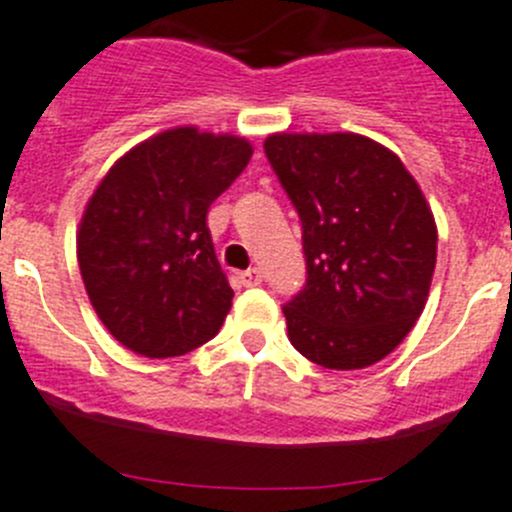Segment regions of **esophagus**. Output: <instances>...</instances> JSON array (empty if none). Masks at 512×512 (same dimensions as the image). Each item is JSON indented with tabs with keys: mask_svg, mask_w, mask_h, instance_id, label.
<instances>
[{
	"mask_svg": "<svg viewBox=\"0 0 512 512\" xmlns=\"http://www.w3.org/2000/svg\"><path fill=\"white\" fill-rule=\"evenodd\" d=\"M240 283L245 285V288H257V285L262 283V272L257 270V267H250V270L240 272Z\"/></svg>",
	"mask_w": 512,
	"mask_h": 512,
	"instance_id": "34e87169",
	"label": "esophagus"
}]
</instances>
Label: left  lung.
Returning <instances> with one entry per match:
<instances>
[{
    "label": "left lung",
    "mask_w": 512,
    "mask_h": 512,
    "mask_svg": "<svg viewBox=\"0 0 512 512\" xmlns=\"http://www.w3.org/2000/svg\"><path fill=\"white\" fill-rule=\"evenodd\" d=\"M265 154L303 222L305 288L288 338L323 369H366L412 331L437 265V224L417 179L361 133H270Z\"/></svg>",
    "instance_id": "left-lung-1"
}]
</instances>
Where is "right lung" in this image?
Here are the masks:
<instances>
[{
	"label": "right lung",
	"instance_id": "1",
	"mask_svg": "<svg viewBox=\"0 0 512 512\" xmlns=\"http://www.w3.org/2000/svg\"><path fill=\"white\" fill-rule=\"evenodd\" d=\"M250 156L245 136L176 126L136 143L95 186L80 275L108 333L138 356H184L222 328L234 293L207 212Z\"/></svg>",
	"mask_w": 512,
	"mask_h": 512
}]
</instances>
